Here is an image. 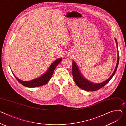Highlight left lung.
I'll return each mask as SVG.
<instances>
[{"label": "left lung", "mask_w": 126, "mask_h": 126, "mask_svg": "<svg viewBox=\"0 0 126 126\" xmlns=\"http://www.w3.org/2000/svg\"><path fill=\"white\" fill-rule=\"evenodd\" d=\"M115 40L117 44V47L118 53L117 63L115 69L114 70V72H113L112 75L110 76V77L109 79H108L105 81L100 83H97V84L94 83L89 81L88 80H86V79L85 78V77L83 76V75H82L80 71L79 68L77 67L75 62L74 61L72 62V75H73V79L75 83L79 87L87 91H96L101 88V87H104L110 80V79L112 78L113 75H115L117 71L118 64H119V55L118 48V43L116 39H115Z\"/></svg>", "instance_id": "1"}]
</instances>
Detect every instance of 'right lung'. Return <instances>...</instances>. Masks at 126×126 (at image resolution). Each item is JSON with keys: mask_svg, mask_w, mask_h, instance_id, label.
I'll use <instances>...</instances> for the list:
<instances>
[{"mask_svg": "<svg viewBox=\"0 0 126 126\" xmlns=\"http://www.w3.org/2000/svg\"><path fill=\"white\" fill-rule=\"evenodd\" d=\"M62 58H58L54 61L52 64L50 65V67L48 68L47 71L43 75L40 77L34 79L32 80L29 81H25L20 80V79L17 78L13 73L15 78L17 79V80L22 85L28 87H36L38 86H41L47 84L50 80L51 79L53 74L54 73V70L56 66L61 61Z\"/></svg>", "mask_w": 126, "mask_h": 126, "instance_id": "add662e5", "label": "right lung"}]
</instances>
